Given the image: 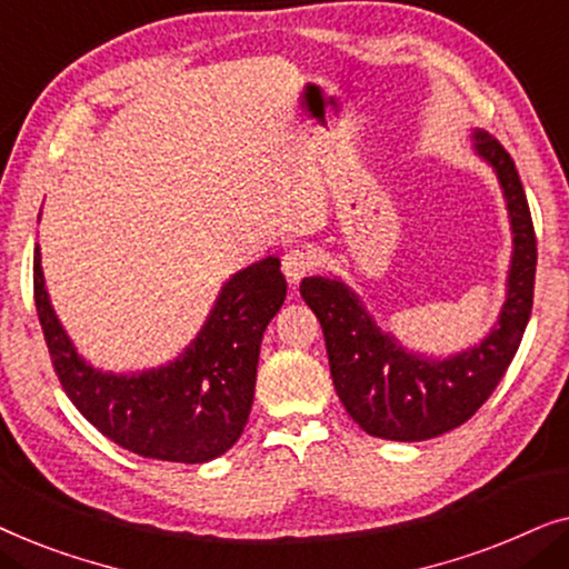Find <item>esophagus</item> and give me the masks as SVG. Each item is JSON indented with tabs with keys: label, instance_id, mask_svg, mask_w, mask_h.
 <instances>
[{
	"label": "esophagus",
	"instance_id": "esophagus-1",
	"mask_svg": "<svg viewBox=\"0 0 569 569\" xmlns=\"http://www.w3.org/2000/svg\"><path fill=\"white\" fill-rule=\"evenodd\" d=\"M313 263H316L313 256H310L308 251H302V248H292V251H287L282 256V271L292 284H298L300 279L306 277L310 269H313Z\"/></svg>",
	"mask_w": 569,
	"mask_h": 569
}]
</instances>
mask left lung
Returning <instances> with one entry per match:
<instances>
[{
  "mask_svg": "<svg viewBox=\"0 0 569 569\" xmlns=\"http://www.w3.org/2000/svg\"><path fill=\"white\" fill-rule=\"evenodd\" d=\"M473 150L497 173L512 228L508 298L479 345L446 360L409 352L372 321L345 282L306 277L300 284L302 300L321 321L333 388L347 415L372 438L430 440L471 419L502 380L531 318L536 232L523 183L492 134L473 131Z\"/></svg>",
  "mask_w": 569,
  "mask_h": 569,
  "instance_id": "8db88e82",
  "label": "left lung"
}]
</instances>
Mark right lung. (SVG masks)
Listing matches in <instances>:
<instances>
[{"instance_id":"obj_1","label":"right lung","mask_w":569,"mask_h":569,"mask_svg":"<svg viewBox=\"0 0 569 569\" xmlns=\"http://www.w3.org/2000/svg\"><path fill=\"white\" fill-rule=\"evenodd\" d=\"M38 321L69 401L116 446L144 458L204 463L236 446L248 422L261 337L282 308L279 259L256 261L230 277L197 339L162 368L103 372L84 362L53 313L33 253Z\"/></svg>"}]
</instances>
